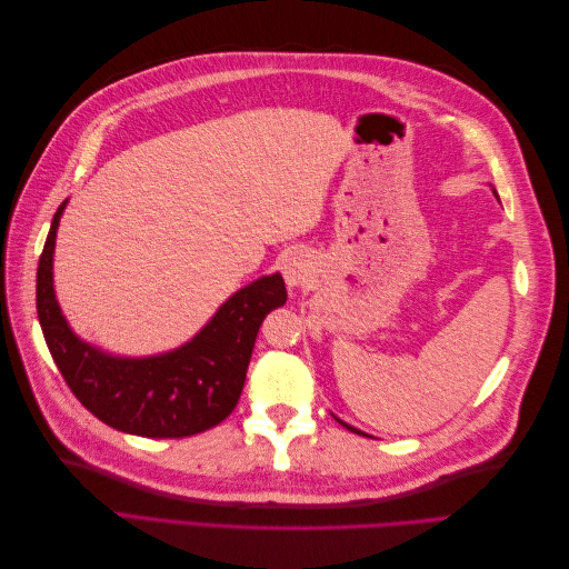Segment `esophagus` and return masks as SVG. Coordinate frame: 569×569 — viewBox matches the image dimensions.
<instances>
[{
	"label": "esophagus",
	"mask_w": 569,
	"mask_h": 569,
	"mask_svg": "<svg viewBox=\"0 0 569 569\" xmlns=\"http://www.w3.org/2000/svg\"><path fill=\"white\" fill-rule=\"evenodd\" d=\"M311 258L303 249H295L284 253L282 258V274H284V282L289 287H299L303 284L308 278H311Z\"/></svg>",
	"instance_id": "obj_1"
}]
</instances>
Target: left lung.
Here are the masks:
<instances>
[{
	"label": "left lung",
	"mask_w": 569,
	"mask_h": 569,
	"mask_svg": "<svg viewBox=\"0 0 569 569\" xmlns=\"http://www.w3.org/2000/svg\"><path fill=\"white\" fill-rule=\"evenodd\" d=\"M341 425H343V422H341ZM343 427H347V429H351V432H356V435H360V432H358V429H353V427H349V425H343Z\"/></svg>",
	"instance_id": "obj_1"
}]
</instances>
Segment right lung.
Instances as JSON below:
<instances>
[{"instance_id":"1","label":"right lung","mask_w":569,"mask_h":569,"mask_svg":"<svg viewBox=\"0 0 569 569\" xmlns=\"http://www.w3.org/2000/svg\"><path fill=\"white\" fill-rule=\"evenodd\" d=\"M63 206L38 263V318L47 349L76 399L118 432L182 439L216 427L242 396L263 318L287 301L282 274L256 280L220 306L203 330L173 353L123 360L82 343L59 311L51 287V253Z\"/></svg>"}]
</instances>
